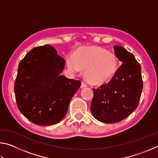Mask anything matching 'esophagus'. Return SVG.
<instances>
[{"label": "esophagus", "mask_w": 158, "mask_h": 158, "mask_svg": "<svg viewBox=\"0 0 158 158\" xmlns=\"http://www.w3.org/2000/svg\"><path fill=\"white\" fill-rule=\"evenodd\" d=\"M87 86V84H85V82L82 81L81 82V88H84V87H86Z\"/></svg>", "instance_id": "obj_1"}]
</instances>
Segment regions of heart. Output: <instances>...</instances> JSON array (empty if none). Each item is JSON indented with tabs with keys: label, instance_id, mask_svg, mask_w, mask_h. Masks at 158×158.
I'll use <instances>...</instances> for the list:
<instances>
[{
	"label": "heart",
	"instance_id": "obj_1",
	"mask_svg": "<svg viewBox=\"0 0 158 158\" xmlns=\"http://www.w3.org/2000/svg\"><path fill=\"white\" fill-rule=\"evenodd\" d=\"M69 68L77 73L84 69V76L94 85L110 80L118 68V60L115 53L100 47H89L81 49L74 57L67 58Z\"/></svg>",
	"mask_w": 158,
	"mask_h": 158
}]
</instances>
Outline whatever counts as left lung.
<instances>
[{
  "label": "left lung",
  "instance_id": "obj_1",
  "mask_svg": "<svg viewBox=\"0 0 158 158\" xmlns=\"http://www.w3.org/2000/svg\"><path fill=\"white\" fill-rule=\"evenodd\" d=\"M114 49L121 65L108 84L93 89L90 105L93 116L105 123L120 122L132 114L137 108L143 89L140 64L125 48Z\"/></svg>",
  "mask_w": 158,
  "mask_h": 158
}]
</instances>
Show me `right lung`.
<instances>
[{
    "label": "right lung",
    "mask_w": 158,
    "mask_h": 158,
    "mask_svg": "<svg viewBox=\"0 0 158 158\" xmlns=\"http://www.w3.org/2000/svg\"><path fill=\"white\" fill-rule=\"evenodd\" d=\"M65 60L50 45L37 47L20 61L15 82L19 110L38 125H52L65 116L79 80L61 75Z\"/></svg>",
    "instance_id": "1"
}]
</instances>
